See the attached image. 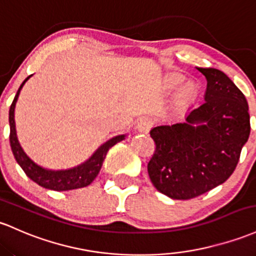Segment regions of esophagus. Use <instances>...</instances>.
I'll list each match as a JSON object with an SVG mask.
<instances>
[{"label":"esophagus","instance_id":"34e87169","mask_svg":"<svg viewBox=\"0 0 256 256\" xmlns=\"http://www.w3.org/2000/svg\"><path fill=\"white\" fill-rule=\"evenodd\" d=\"M152 125H153V122H152V119H150V118H142V119H140L138 122H137L136 128H137V131H138V132L147 134L148 131L150 130Z\"/></svg>","mask_w":256,"mask_h":256}]
</instances>
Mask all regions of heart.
Here are the masks:
<instances>
[{
    "mask_svg": "<svg viewBox=\"0 0 256 256\" xmlns=\"http://www.w3.org/2000/svg\"><path fill=\"white\" fill-rule=\"evenodd\" d=\"M184 81V78L182 75H171L166 78L165 81V85H166L168 90H176L178 87L182 85V82ZM196 87L194 84L188 82L182 87V90L180 91L176 98V106L178 108H186L196 100Z\"/></svg>",
    "mask_w": 256,
    "mask_h": 256,
    "instance_id": "obj_1",
    "label": "heart"
}]
</instances>
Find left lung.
<instances>
[{
  "label": "left lung",
  "mask_w": 256,
  "mask_h": 256,
  "mask_svg": "<svg viewBox=\"0 0 256 256\" xmlns=\"http://www.w3.org/2000/svg\"><path fill=\"white\" fill-rule=\"evenodd\" d=\"M206 78L200 106L182 122L150 130L156 152L148 162L153 186L172 199L194 198L232 175L250 134L248 102L221 70L196 68Z\"/></svg>",
  "instance_id": "obj_1"
}]
</instances>
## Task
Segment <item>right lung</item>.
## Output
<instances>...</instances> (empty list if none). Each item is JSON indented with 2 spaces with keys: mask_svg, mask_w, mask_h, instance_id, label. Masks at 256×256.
<instances>
[{
  "mask_svg": "<svg viewBox=\"0 0 256 256\" xmlns=\"http://www.w3.org/2000/svg\"><path fill=\"white\" fill-rule=\"evenodd\" d=\"M32 76V75H30V76H28L23 81L10 108V143L14 158H16L19 166L26 174L28 178L32 180L34 182H36L38 186L47 188V190H60H60H76V188L88 186L96 178L98 172H100V168L103 165V160L106 159L108 150L114 144H116L118 142L125 140L126 134H118V136H114L113 138L108 140L102 146H100L97 150L86 162H81L78 166L70 168V169L66 170H50L38 165L25 154L23 148H22L20 143L18 141V137H16V122H14V109H16V103L18 100L20 90L23 88L24 84Z\"/></svg>",
  "mask_w": 256,
  "mask_h": 256,
  "instance_id": "obj_1",
  "label": "right lung"
}]
</instances>
